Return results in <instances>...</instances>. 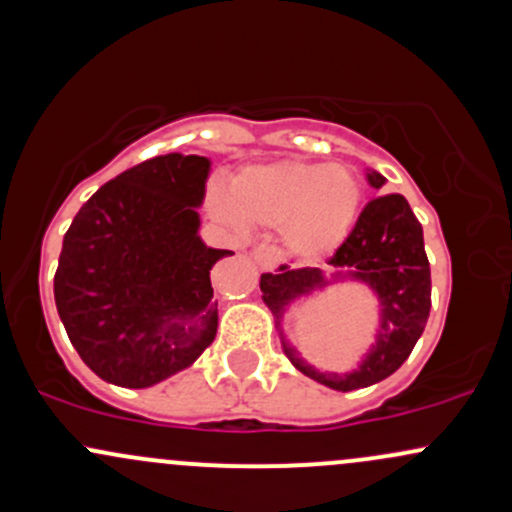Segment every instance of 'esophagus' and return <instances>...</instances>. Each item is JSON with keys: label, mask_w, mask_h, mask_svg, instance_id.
<instances>
[{"label": "esophagus", "mask_w": 512, "mask_h": 512, "mask_svg": "<svg viewBox=\"0 0 512 512\" xmlns=\"http://www.w3.org/2000/svg\"><path fill=\"white\" fill-rule=\"evenodd\" d=\"M250 257L257 262V265H260L262 272H272L274 267H277V257H274V252L270 250V247H265V245H255V247H252Z\"/></svg>", "instance_id": "esophagus-1"}]
</instances>
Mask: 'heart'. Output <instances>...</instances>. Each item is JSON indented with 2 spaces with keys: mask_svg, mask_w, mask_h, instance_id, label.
Masks as SVG:
<instances>
[{
  "mask_svg": "<svg viewBox=\"0 0 512 512\" xmlns=\"http://www.w3.org/2000/svg\"><path fill=\"white\" fill-rule=\"evenodd\" d=\"M211 203L233 228L279 225L284 250L294 260L316 262L353 233L363 186L351 166L282 159L240 171L233 193L215 191Z\"/></svg>",
  "mask_w": 512,
  "mask_h": 512,
  "instance_id": "heart-1",
  "label": "heart"
}]
</instances>
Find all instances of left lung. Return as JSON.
I'll use <instances>...</instances> for the list:
<instances>
[{
  "instance_id": "left-lung-1",
  "label": "left lung",
  "mask_w": 512,
  "mask_h": 512,
  "mask_svg": "<svg viewBox=\"0 0 512 512\" xmlns=\"http://www.w3.org/2000/svg\"><path fill=\"white\" fill-rule=\"evenodd\" d=\"M368 184L383 188L385 176L368 171ZM328 265L333 267L331 277H326L319 267L289 270L287 265L279 267L274 274H262V301L277 321L284 355L292 360L299 373L338 392L360 390L390 378L410 358L432 309V272L424 252L422 225L414 218L405 196L385 193L373 198L358 215L353 233L338 247ZM341 278L365 283L379 297L376 343L351 374L316 371L298 358L296 349L281 331L283 314L294 300Z\"/></svg>"
}]
</instances>
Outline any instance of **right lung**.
Listing matches in <instances>:
<instances>
[{
  "label": "right lung",
  "instance_id": "add662e5",
  "mask_svg": "<svg viewBox=\"0 0 512 512\" xmlns=\"http://www.w3.org/2000/svg\"><path fill=\"white\" fill-rule=\"evenodd\" d=\"M211 159L164 154L100 186L73 218L53 277L56 309L105 383L152 387L218 331L211 270L230 250L198 235Z\"/></svg>",
  "mask_w": 512,
  "mask_h": 512
}]
</instances>
